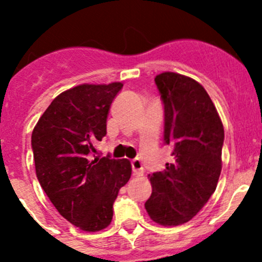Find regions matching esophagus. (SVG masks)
<instances>
[{
    "mask_svg": "<svg viewBox=\"0 0 262 262\" xmlns=\"http://www.w3.org/2000/svg\"><path fill=\"white\" fill-rule=\"evenodd\" d=\"M132 170H133V173L136 176H143L144 168H143V165H142L141 160L136 158V160L132 161Z\"/></svg>",
    "mask_w": 262,
    "mask_h": 262,
    "instance_id": "esophagus-1",
    "label": "esophagus"
}]
</instances>
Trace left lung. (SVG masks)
<instances>
[{
	"label": "left lung",
	"mask_w": 262,
	"mask_h": 262,
	"mask_svg": "<svg viewBox=\"0 0 262 262\" xmlns=\"http://www.w3.org/2000/svg\"><path fill=\"white\" fill-rule=\"evenodd\" d=\"M155 82L165 107L163 141L173 160L149 176L152 195L144 207L156 223L179 226L194 218L215 191L224 129L199 82L173 72L156 76Z\"/></svg>",
	"instance_id": "1"
}]
</instances>
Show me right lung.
Wrapping results in <instances>:
<instances>
[{
    "mask_svg": "<svg viewBox=\"0 0 262 262\" xmlns=\"http://www.w3.org/2000/svg\"><path fill=\"white\" fill-rule=\"evenodd\" d=\"M121 87V82L84 83L62 92L31 134L36 178L60 215L82 231L109 226L119 190L132 175L128 160L95 155Z\"/></svg>",
    "mask_w": 262,
    "mask_h": 262,
    "instance_id": "obj_1",
    "label": "right lung"
}]
</instances>
